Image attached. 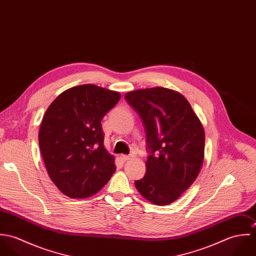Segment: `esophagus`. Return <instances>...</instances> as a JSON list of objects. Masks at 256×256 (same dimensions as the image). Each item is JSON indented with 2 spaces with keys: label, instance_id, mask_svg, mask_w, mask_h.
<instances>
[{
  "label": "esophagus",
  "instance_id": "34e87169",
  "mask_svg": "<svg viewBox=\"0 0 256 256\" xmlns=\"http://www.w3.org/2000/svg\"><path fill=\"white\" fill-rule=\"evenodd\" d=\"M120 158H121L123 162H127V160H129L131 158V156H126V154H122V156H120Z\"/></svg>",
  "mask_w": 256,
  "mask_h": 256
}]
</instances>
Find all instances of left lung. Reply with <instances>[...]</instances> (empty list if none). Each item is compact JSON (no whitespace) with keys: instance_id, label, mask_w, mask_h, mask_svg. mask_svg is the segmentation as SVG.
<instances>
[{"instance_id":"obj_1","label":"left lung","mask_w":256,"mask_h":256,"mask_svg":"<svg viewBox=\"0 0 256 256\" xmlns=\"http://www.w3.org/2000/svg\"><path fill=\"white\" fill-rule=\"evenodd\" d=\"M146 131V172L135 182L141 195L164 206L194 182L204 158L205 133L187 100L178 92L154 88L125 94Z\"/></svg>"}]
</instances>
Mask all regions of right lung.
Listing matches in <instances>:
<instances>
[{"label":"right lung","instance_id":"1","mask_svg":"<svg viewBox=\"0 0 256 256\" xmlns=\"http://www.w3.org/2000/svg\"><path fill=\"white\" fill-rule=\"evenodd\" d=\"M120 96L82 84L62 92L46 110L38 135L40 152L51 180L68 197L94 195L116 170L104 145L102 120Z\"/></svg>","mask_w":256,"mask_h":256}]
</instances>
